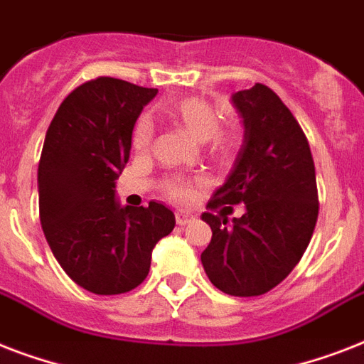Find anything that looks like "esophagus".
Returning <instances> with one entry per match:
<instances>
[{"mask_svg":"<svg viewBox=\"0 0 364 364\" xmlns=\"http://www.w3.org/2000/svg\"><path fill=\"white\" fill-rule=\"evenodd\" d=\"M194 217L191 215V213H185V211H177L176 213V223L179 225V227H185V225H188V223H193Z\"/></svg>","mask_w":364,"mask_h":364,"instance_id":"esophagus-1","label":"esophagus"}]
</instances>
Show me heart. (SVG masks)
Masks as SVG:
<instances>
[{"label":"heart","instance_id":"b5f03b06","mask_svg":"<svg viewBox=\"0 0 364 364\" xmlns=\"http://www.w3.org/2000/svg\"><path fill=\"white\" fill-rule=\"evenodd\" d=\"M166 117L171 124L196 143H210L215 154H228L238 143V134L234 128H219V111L202 98H185L166 109ZM153 128L147 121H139L132 136V145L137 151H145L151 145ZM170 196L177 202H187L193 196V187L188 181H173L170 185Z\"/></svg>","mask_w":364,"mask_h":364}]
</instances>
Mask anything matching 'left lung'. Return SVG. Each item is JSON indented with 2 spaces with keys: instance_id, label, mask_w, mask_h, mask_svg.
Instances as JSON below:
<instances>
[{
  "instance_id": "1",
  "label": "left lung",
  "mask_w": 364,
  "mask_h": 364,
  "mask_svg": "<svg viewBox=\"0 0 364 364\" xmlns=\"http://www.w3.org/2000/svg\"><path fill=\"white\" fill-rule=\"evenodd\" d=\"M243 143L208 205L243 204L242 217L202 213L211 242L202 266L219 291L232 296L268 293L293 272L316 228V166L304 132L279 96L257 82L232 94ZM230 210V208H228Z\"/></svg>"
}]
</instances>
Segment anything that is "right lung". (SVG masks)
Listing matches in <instances>:
<instances>
[{
  "label": "right lung",
  "instance_id": "obj_1",
  "mask_svg": "<svg viewBox=\"0 0 364 364\" xmlns=\"http://www.w3.org/2000/svg\"><path fill=\"white\" fill-rule=\"evenodd\" d=\"M156 92L98 77L62 102L45 136L37 170L43 232L65 274L94 294L136 289L154 245L176 227L164 204L117 200L134 124Z\"/></svg>",
  "mask_w": 364,
  "mask_h": 364
}]
</instances>
